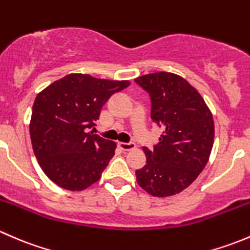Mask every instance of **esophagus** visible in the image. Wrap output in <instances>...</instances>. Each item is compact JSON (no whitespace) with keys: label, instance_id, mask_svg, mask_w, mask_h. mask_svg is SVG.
Masks as SVG:
<instances>
[{"label":"esophagus","instance_id":"34e87169","mask_svg":"<svg viewBox=\"0 0 250 250\" xmlns=\"http://www.w3.org/2000/svg\"><path fill=\"white\" fill-rule=\"evenodd\" d=\"M118 147L123 151H129L135 148V144L134 143H118Z\"/></svg>","mask_w":250,"mask_h":250}]
</instances>
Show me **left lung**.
Here are the masks:
<instances>
[{"label": "left lung", "mask_w": 250, "mask_h": 250, "mask_svg": "<svg viewBox=\"0 0 250 250\" xmlns=\"http://www.w3.org/2000/svg\"><path fill=\"white\" fill-rule=\"evenodd\" d=\"M150 94L151 118L165 128L160 143L143 147L146 165L135 170L141 188L155 197L185 190L206 167L214 144V120L202 95L185 78L160 71L135 78Z\"/></svg>", "instance_id": "obj_1"}]
</instances>
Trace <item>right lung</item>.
<instances>
[{
	"label": "right lung",
	"mask_w": 250,
	"mask_h": 250,
	"mask_svg": "<svg viewBox=\"0 0 250 250\" xmlns=\"http://www.w3.org/2000/svg\"><path fill=\"white\" fill-rule=\"evenodd\" d=\"M129 81L70 74L37 94L30 137L39 165L60 188L82 191L102 178L115 155L116 143L88 133L103 105Z\"/></svg>",
	"instance_id": "right-lung-1"
}]
</instances>
